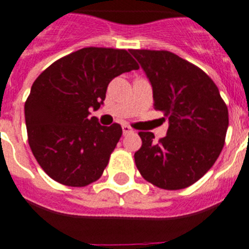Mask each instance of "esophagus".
Returning a JSON list of instances; mask_svg holds the SVG:
<instances>
[{
  "label": "esophagus",
  "mask_w": 249,
  "mask_h": 249,
  "mask_svg": "<svg viewBox=\"0 0 249 249\" xmlns=\"http://www.w3.org/2000/svg\"><path fill=\"white\" fill-rule=\"evenodd\" d=\"M131 133H134V130L129 126V125L126 124L123 125V134H124V135H127V134H131Z\"/></svg>",
  "instance_id": "34e87169"
}]
</instances>
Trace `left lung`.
<instances>
[{
	"mask_svg": "<svg viewBox=\"0 0 249 249\" xmlns=\"http://www.w3.org/2000/svg\"><path fill=\"white\" fill-rule=\"evenodd\" d=\"M153 88L154 109L169 119L166 137L140 131L134 154L142 177L161 189H183L199 180L219 157L228 129V109L213 80L169 51L129 50Z\"/></svg>",
	"mask_w": 249,
	"mask_h": 249,
	"instance_id": "left-lung-1",
	"label": "left lung"
}]
</instances>
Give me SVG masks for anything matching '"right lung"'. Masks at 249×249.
Listing matches in <instances>:
<instances>
[{
  "mask_svg": "<svg viewBox=\"0 0 249 249\" xmlns=\"http://www.w3.org/2000/svg\"><path fill=\"white\" fill-rule=\"evenodd\" d=\"M126 50L85 47L38 75L25 103L30 148L50 178L69 187L98 180L123 130L90 118L105 100L114 77L138 70Z\"/></svg>",
  "mask_w": 249,
  "mask_h": 249,
  "instance_id": "obj_1",
  "label": "right lung"
}]
</instances>
